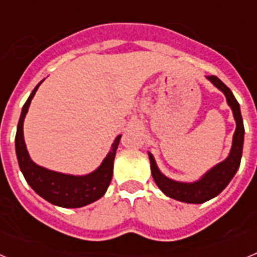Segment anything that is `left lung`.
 <instances>
[{"instance_id": "left-lung-1", "label": "left lung", "mask_w": 257, "mask_h": 257, "mask_svg": "<svg viewBox=\"0 0 257 257\" xmlns=\"http://www.w3.org/2000/svg\"><path fill=\"white\" fill-rule=\"evenodd\" d=\"M208 79L224 92V95L226 96V101L233 110L235 122H237V128H235L234 136H233V145H231V151L228 158L215 166L212 170H210L201 180L188 184L178 183V181L166 178L157 167L153 156L149 153L152 175H153V179L158 188L165 193L166 196L178 199V201L187 202V203H203L221 193L237 172L240 165L242 149H243L244 127L242 115H240L239 104L235 100L230 88L225 83H222L216 76H208Z\"/></svg>"}]
</instances>
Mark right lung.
I'll return each mask as SVG.
<instances>
[{"instance_id":"1","label":"right lung","mask_w":257,"mask_h":257,"mask_svg":"<svg viewBox=\"0 0 257 257\" xmlns=\"http://www.w3.org/2000/svg\"><path fill=\"white\" fill-rule=\"evenodd\" d=\"M42 82V81H41ZM38 83L32 91L31 96L23 106L22 114L18 123L17 136H15V149H17L18 162L27 183L37 194L49 201L50 203L65 208H76L92 203L96 199L104 196L108 189L113 175V162H114L115 151L118 148L121 135L118 136L112 145V151L109 152L100 167L92 174L86 176H72V175L59 174L55 171L44 169L36 165L29 157L27 151L24 136H23V122L28 112V106L37 91Z\"/></svg>"}]
</instances>
